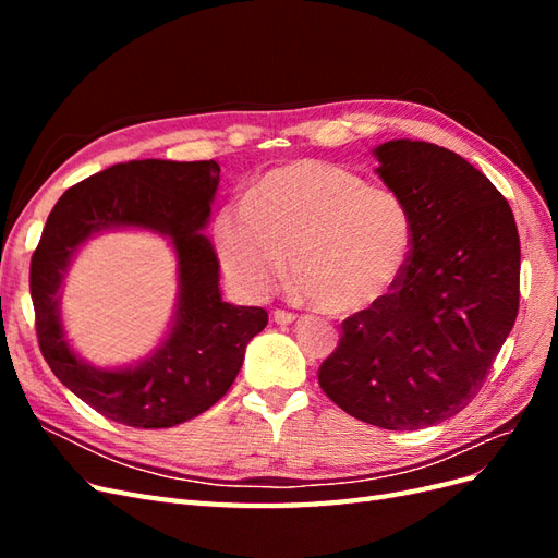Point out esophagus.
Masks as SVG:
<instances>
[{
    "mask_svg": "<svg viewBox=\"0 0 558 558\" xmlns=\"http://www.w3.org/2000/svg\"><path fill=\"white\" fill-rule=\"evenodd\" d=\"M275 324H279V326H289V324H293V320L298 318L293 312H286V310H277L275 312Z\"/></svg>",
    "mask_w": 558,
    "mask_h": 558,
    "instance_id": "obj_1",
    "label": "esophagus"
}]
</instances>
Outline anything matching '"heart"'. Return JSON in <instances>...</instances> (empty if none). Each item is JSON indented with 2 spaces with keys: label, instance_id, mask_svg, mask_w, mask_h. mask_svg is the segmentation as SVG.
I'll return each instance as SVG.
<instances>
[{
  "label": "heart",
  "instance_id": "1",
  "mask_svg": "<svg viewBox=\"0 0 558 558\" xmlns=\"http://www.w3.org/2000/svg\"><path fill=\"white\" fill-rule=\"evenodd\" d=\"M214 238L242 293H272L289 256L298 289L318 310L356 314L398 286L412 228L393 195L335 165L293 160L260 174L246 199L218 211Z\"/></svg>",
  "mask_w": 558,
  "mask_h": 558
}]
</instances>
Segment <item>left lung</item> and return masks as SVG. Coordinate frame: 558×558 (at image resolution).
Segmentation results:
<instances>
[{
  "label": "left lung",
  "instance_id": "left-lung-1",
  "mask_svg": "<svg viewBox=\"0 0 558 558\" xmlns=\"http://www.w3.org/2000/svg\"><path fill=\"white\" fill-rule=\"evenodd\" d=\"M377 174L410 216L396 289L349 316L318 369L324 393L365 424L418 430L480 393L519 312V232L496 185L428 142L391 140Z\"/></svg>",
  "mask_w": 558,
  "mask_h": 558
}]
</instances>
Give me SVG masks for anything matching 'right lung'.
<instances>
[{
	"mask_svg": "<svg viewBox=\"0 0 558 558\" xmlns=\"http://www.w3.org/2000/svg\"><path fill=\"white\" fill-rule=\"evenodd\" d=\"M221 167L214 160H130L72 185L50 211L29 265V293L46 363L74 396L118 424L172 428L221 400L246 344L267 326L263 307L223 302L205 234ZM140 227L171 240L180 293L171 332L146 360L95 368L75 356L59 318V286L93 233Z\"/></svg>",
	"mask_w": 558,
	"mask_h": 558,
	"instance_id": "add662e5",
	"label": "right lung"
}]
</instances>
